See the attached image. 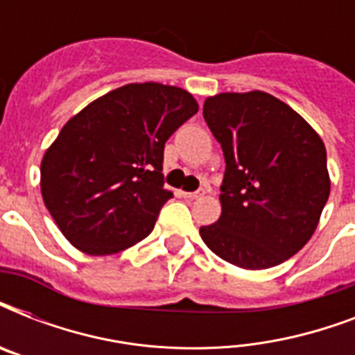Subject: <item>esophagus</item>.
Here are the masks:
<instances>
[{"label":"esophagus","mask_w":355,"mask_h":355,"mask_svg":"<svg viewBox=\"0 0 355 355\" xmlns=\"http://www.w3.org/2000/svg\"><path fill=\"white\" fill-rule=\"evenodd\" d=\"M202 191H191V193H188V191H182V197L184 199H188V200H195V199H199V197H202Z\"/></svg>","instance_id":"esophagus-1"}]
</instances>
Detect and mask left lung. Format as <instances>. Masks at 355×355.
<instances>
[{
  "mask_svg": "<svg viewBox=\"0 0 355 355\" xmlns=\"http://www.w3.org/2000/svg\"><path fill=\"white\" fill-rule=\"evenodd\" d=\"M225 155L221 217L200 227L211 252L241 269L284 263L313 236L330 197L326 147L270 94H219L202 108Z\"/></svg>",
  "mask_w": 355,
  "mask_h": 355,
  "instance_id": "1",
  "label": "left lung"
}]
</instances>
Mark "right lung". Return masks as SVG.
<instances>
[{"mask_svg":"<svg viewBox=\"0 0 355 355\" xmlns=\"http://www.w3.org/2000/svg\"><path fill=\"white\" fill-rule=\"evenodd\" d=\"M199 105L189 92L134 83L75 114L46 150L40 188L51 217L73 247L107 256L155 228L164 189V145Z\"/></svg>","mask_w":355,"mask_h":355,"instance_id":"right-lung-1","label":"right lung"}]
</instances>
